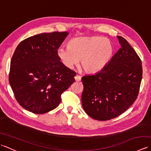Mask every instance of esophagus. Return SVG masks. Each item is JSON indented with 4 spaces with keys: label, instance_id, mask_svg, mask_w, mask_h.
Instances as JSON below:
<instances>
[{
    "label": "esophagus",
    "instance_id": "34e87169",
    "mask_svg": "<svg viewBox=\"0 0 151 151\" xmlns=\"http://www.w3.org/2000/svg\"><path fill=\"white\" fill-rule=\"evenodd\" d=\"M75 79L76 81H81V76H79V75H76L75 77Z\"/></svg>",
    "mask_w": 151,
    "mask_h": 151
}]
</instances>
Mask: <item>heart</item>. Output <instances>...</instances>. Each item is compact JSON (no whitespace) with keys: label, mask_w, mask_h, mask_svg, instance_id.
Listing matches in <instances>:
<instances>
[{"label":"heart","mask_w":151,"mask_h":151,"mask_svg":"<svg viewBox=\"0 0 151 151\" xmlns=\"http://www.w3.org/2000/svg\"><path fill=\"white\" fill-rule=\"evenodd\" d=\"M114 48L107 38L99 36L79 37L70 40L68 47H61L57 55L66 67L72 69L81 60V67L86 73L100 71L110 62Z\"/></svg>","instance_id":"b5f03b06"}]
</instances>
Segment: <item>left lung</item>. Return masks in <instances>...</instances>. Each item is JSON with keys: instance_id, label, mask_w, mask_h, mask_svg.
<instances>
[{"instance_id": "1", "label": "left lung", "mask_w": 151, "mask_h": 151, "mask_svg": "<svg viewBox=\"0 0 151 151\" xmlns=\"http://www.w3.org/2000/svg\"><path fill=\"white\" fill-rule=\"evenodd\" d=\"M100 72L82 78V104L89 117L107 121L124 113L136 100L142 79V60L128 41Z\"/></svg>"}]
</instances>
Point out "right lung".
Segmentation results:
<instances>
[{"mask_svg":"<svg viewBox=\"0 0 151 151\" xmlns=\"http://www.w3.org/2000/svg\"><path fill=\"white\" fill-rule=\"evenodd\" d=\"M67 32L42 33L19 43L13 54L9 82L21 106L36 114L47 113L61 102V95L75 81L76 73L61 62L57 50Z\"/></svg>","mask_w":151,"mask_h":151,"instance_id":"obj_1","label":"right lung"}]
</instances>
